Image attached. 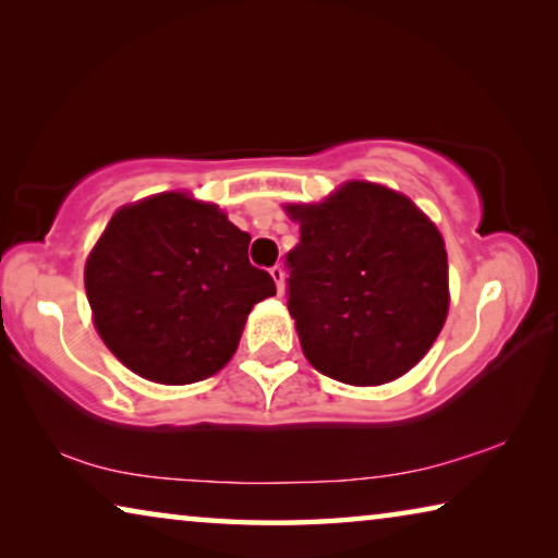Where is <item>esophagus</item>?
Listing matches in <instances>:
<instances>
[{"label":"esophagus","mask_w":558,"mask_h":558,"mask_svg":"<svg viewBox=\"0 0 558 558\" xmlns=\"http://www.w3.org/2000/svg\"><path fill=\"white\" fill-rule=\"evenodd\" d=\"M270 276H272V280H276L278 293H282V278H286V270H282L280 265H272V268H270Z\"/></svg>","instance_id":"1"}]
</instances>
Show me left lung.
<instances>
[{"instance_id": "obj_1", "label": "left lung", "mask_w": 558, "mask_h": 558, "mask_svg": "<svg viewBox=\"0 0 558 558\" xmlns=\"http://www.w3.org/2000/svg\"><path fill=\"white\" fill-rule=\"evenodd\" d=\"M288 311L305 357L348 385H383L417 365L449 307L435 223L385 185L355 181L315 206H288Z\"/></svg>"}]
</instances>
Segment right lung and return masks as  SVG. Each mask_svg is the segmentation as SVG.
Instances as JSON below:
<instances>
[{
	"label": "right lung",
	"instance_id": "right-lung-1",
	"mask_svg": "<svg viewBox=\"0 0 558 558\" xmlns=\"http://www.w3.org/2000/svg\"><path fill=\"white\" fill-rule=\"evenodd\" d=\"M247 243L226 214L183 193L117 210L84 272L106 348L151 383L218 373L253 305L276 295L268 272L247 260Z\"/></svg>",
	"mask_w": 558,
	"mask_h": 558
}]
</instances>
